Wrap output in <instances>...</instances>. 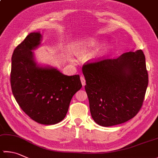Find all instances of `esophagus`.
<instances>
[{
  "instance_id": "esophagus-1",
  "label": "esophagus",
  "mask_w": 158,
  "mask_h": 158,
  "mask_svg": "<svg viewBox=\"0 0 158 158\" xmlns=\"http://www.w3.org/2000/svg\"><path fill=\"white\" fill-rule=\"evenodd\" d=\"M80 80H81V82H82V85L83 87L86 84V81H85V77L83 76H80Z\"/></svg>"
}]
</instances>
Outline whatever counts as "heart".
I'll return each instance as SVG.
<instances>
[{
	"label": "heart",
	"mask_w": 158,
	"mask_h": 158,
	"mask_svg": "<svg viewBox=\"0 0 158 158\" xmlns=\"http://www.w3.org/2000/svg\"><path fill=\"white\" fill-rule=\"evenodd\" d=\"M96 44V41L94 39H92V38H90V39H86L73 44L72 50L76 56H82L88 51L89 48H91V47H94ZM104 50H105V47H98V49H96L94 52H93L91 56H94V58L100 57L104 52Z\"/></svg>",
	"instance_id": "obj_1"
}]
</instances>
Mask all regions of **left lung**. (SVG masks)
I'll return each instance as SVG.
<instances>
[{
  "mask_svg": "<svg viewBox=\"0 0 158 158\" xmlns=\"http://www.w3.org/2000/svg\"><path fill=\"white\" fill-rule=\"evenodd\" d=\"M82 72L91 114L98 124L111 127L124 123L140 110L148 83L142 50L87 62Z\"/></svg>",
  "mask_w": 158,
  "mask_h": 158,
  "instance_id": "8db88e82",
  "label": "left lung"
}]
</instances>
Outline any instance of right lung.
Returning <instances> with one entry per match:
<instances>
[{
	"mask_svg": "<svg viewBox=\"0 0 158 158\" xmlns=\"http://www.w3.org/2000/svg\"><path fill=\"white\" fill-rule=\"evenodd\" d=\"M42 35L30 33L11 57V90L23 111L38 123L51 125L66 116L71 100L82 87L80 76H65L53 67H39L34 52Z\"/></svg>",
	"mask_w": 158,
	"mask_h": 158,
	"instance_id": "right-lung-1",
	"label": "right lung"
}]
</instances>
